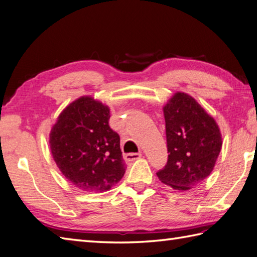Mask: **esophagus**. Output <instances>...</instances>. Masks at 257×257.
I'll use <instances>...</instances> for the list:
<instances>
[{"instance_id": "esophagus-1", "label": "esophagus", "mask_w": 257, "mask_h": 257, "mask_svg": "<svg viewBox=\"0 0 257 257\" xmlns=\"http://www.w3.org/2000/svg\"><path fill=\"white\" fill-rule=\"evenodd\" d=\"M142 157V154H127L124 156L125 162H135L136 159Z\"/></svg>"}]
</instances>
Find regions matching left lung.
Masks as SVG:
<instances>
[{"label": "left lung", "instance_id": "obj_1", "mask_svg": "<svg viewBox=\"0 0 257 257\" xmlns=\"http://www.w3.org/2000/svg\"><path fill=\"white\" fill-rule=\"evenodd\" d=\"M168 160L157 173L162 183L187 190L208 177L222 149V136L213 117L184 92L164 107Z\"/></svg>", "mask_w": 257, "mask_h": 257}]
</instances>
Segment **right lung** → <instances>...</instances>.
Masks as SVG:
<instances>
[{"label":"right lung","instance_id":"right-lung-1","mask_svg":"<svg viewBox=\"0 0 257 257\" xmlns=\"http://www.w3.org/2000/svg\"><path fill=\"white\" fill-rule=\"evenodd\" d=\"M109 119L107 105L81 97L63 110L50 134L55 164L69 182L85 192H107L125 172L120 137Z\"/></svg>","mask_w":257,"mask_h":257}]
</instances>
